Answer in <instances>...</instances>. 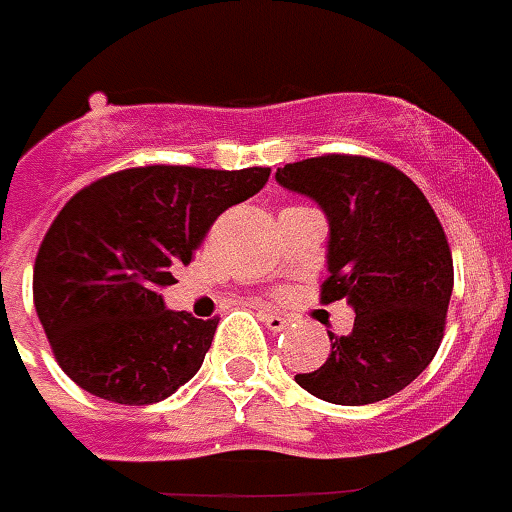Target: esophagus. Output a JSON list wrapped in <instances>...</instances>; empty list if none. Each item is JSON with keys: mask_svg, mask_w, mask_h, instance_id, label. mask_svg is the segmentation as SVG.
<instances>
[{"mask_svg": "<svg viewBox=\"0 0 512 512\" xmlns=\"http://www.w3.org/2000/svg\"><path fill=\"white\" fill-rule=\"evenodd\" d=\"M261 320H264L266 328L274 330V333L289 325V318H284V315H279V312H269V310H261Z\"/></svg>", "mask_w": 512, "mask_h": 512, "instance_id": "34e87169", "label": "esophagus"}]
</instances>
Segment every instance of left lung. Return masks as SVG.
I'll list each match as a JSON object with an SVG mask.
<instances>
[{
  "label": "left lung",
  "instance_id": "8db88e82",
  "mask_svg": "<svg viewBox=\"0 0 512 512\" xmlns=\"http://www.w3.org/2000/svg\"><path fill=\"white\" fill-rule=\"evenodd\" d=\"M284 189L323 207L330 225L320 300H348L354 330L297 384L333 405H369L405 390L441 346L454 261L431 202L395 166L366 156L305 158L277 169Z\"/></svg>",
  "mask_w": 512,
  "mask_h": 512
}]
</instances>
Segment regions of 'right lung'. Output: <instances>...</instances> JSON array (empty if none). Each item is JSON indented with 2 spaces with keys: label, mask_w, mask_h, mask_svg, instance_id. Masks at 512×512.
Masks as SVG:
<instances>
[{
  "label": "right lung",
  "mask_w": 512,
  "mask_h": 512,
  "mask_svg": "<svg viewBox=\"0 0 512 512\" xmlns=\"http://www.w3.org/2000/svg\"><path fill=\"white\" fill-rule=\"evenodd\" d=\"M269 174L140 166L102 176L63 205L38 248L33 300L58 366L81 390L151 405L200 372L217 318L166 310L158 292L217 217Z\"/></svg>",
  "instance_id": "1"
}]
</instances>
